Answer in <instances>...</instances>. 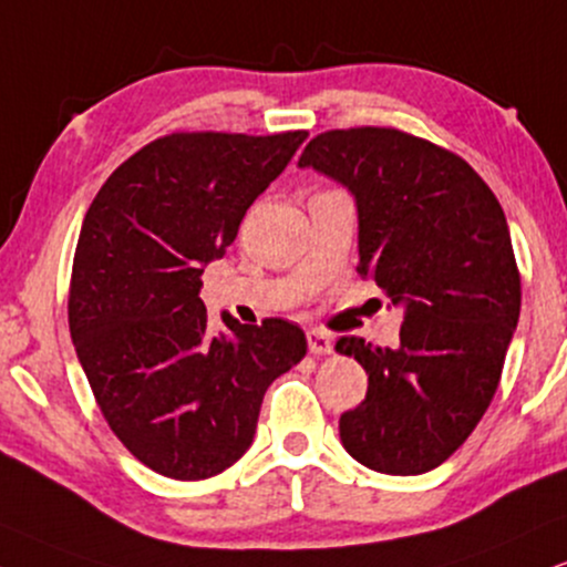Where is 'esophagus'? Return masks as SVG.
I'll use <instances>...</instances> for the list:
<instances>
[{"mask_svg":"<svg viewBox=\"0 0 567 567\" xmlns=\"http://www.w3.org/2000/svg\"><path fill=\"white\" fill-rule=\"evenodd\" d=\"M306 337H308V350H311L313 355L332 353L334 342H332V337L324 332V329H308Z\"/></svg>","mask_w":567,"mask_h":567,"instance_id":"34e87169","label":"esophagus"}]
</instances>
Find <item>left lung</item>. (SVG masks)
I'll list each match as a JSON object with an SVG mask.
<instances>
[{"mask_svg":"<svg viewBox=\"0 0 567 567\" xmlns=\"http://www.w3.org/2000/svg\"><path fill=\"white\" fill-rule=\"evenodd\" d=\"M298 167L353 193L358 275L405 308L395 348L337 342L369 374L367 400L340 415V440L379 474H426L482 421L518 324L503 206L468 162L398 127L319 133Z\"/></svg>","mask_w":567,"mask_h":567,"instance_id":"1","label":"left lung"}]
</instances>
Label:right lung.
<instances>
[{
  "label": "right lung",
  "mask_w": 567,
  "mask_h": 567,
  "mask_svg": "<svg viewBox=\"0 0 567 567\" xmlns=\"http://www.w3.org/2000/svg\"><path fill=\"white\" fill-rule=\"evenodd\" d=\"M306 131H177L135 152L85 212L68 292L75 353L99 411L156 474L198 482L254 442L261 400L306 355L285 319L209 332L204 264L288 167Z\"/></svg>",
  "instance_id": "1"
}]
</instances>
